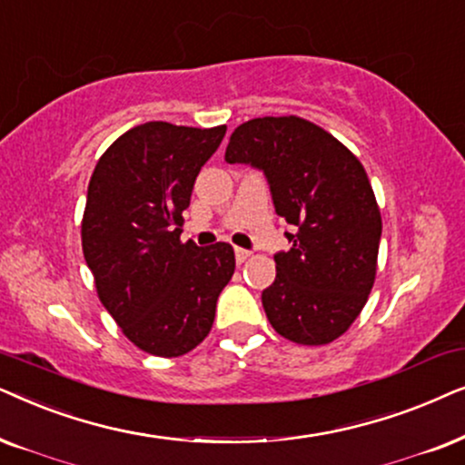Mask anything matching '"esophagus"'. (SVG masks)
I'll list each match as a JSON object with an SVG mask.
<instances>
[{
  "label": "esophagus",
  "mask_w": 465,
  "mask_h": 465,
  "mask_svg": "<svg viewBox=\"0 0 465 465\" xmlns=\"http://www.w3.org/2000/svg\"><path fill=\"white\" fill-rule=\"evenodd\" d=\"M249 257H251V251L240 249V246H236V259H238V263H244Z\"/></svg>",
  "instance_id": "esophagus-1"
}]
</instances>
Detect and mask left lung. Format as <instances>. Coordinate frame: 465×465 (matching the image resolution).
<instances>
[{
  "mask_svg": "<svg viewBox=\"0 0 465 465\" xmlns=\"http://www.w3.org/2000/svg\"><path fill=\"white\" fill-rule=\"evenodd\" d=\"M227 163L268 178L291 249L276 252V278L262 302L291 342L319 346L342 336L366 306L382 232L372 184L359 159L331 134L300 116H263L229 138Z\"/></svg>",
  "mask_w": 465,
  "mask_h": 465,
  "instance_id": "obj_1",
  "label": "left lung"
}]
</instances>
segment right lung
I'll return each instance as SVG.
<instances>
[{
    "label": "right lung",
    "mask_w": 465,
    "mask_h": 465,
    "mask_svg": "<svg viewBox=\"0 0 465 465\" xmlns=\"http://www.w3.org/2000/svg\"><path fill=\"white\" fill-rule=\"evenodd\" d=\"M227 127L151 121L97 161L83 216L84 262L99 302L144 352L181 357L208 336L236 270L227 242H181L183 210Z\"/></svg>",
    "instance_id": "right-lung-1"
}]
</instances>
